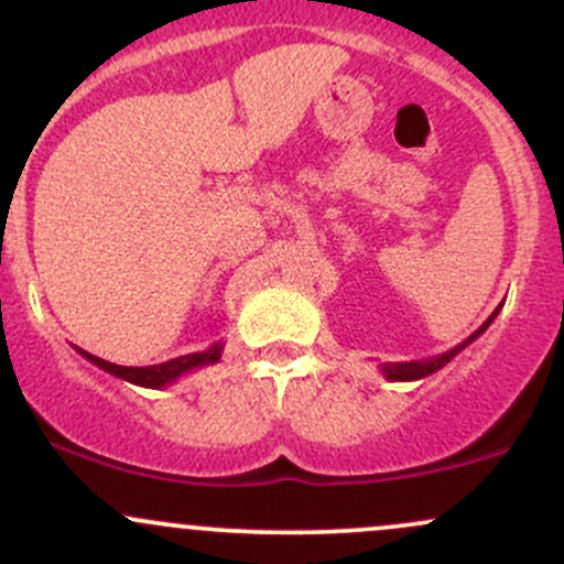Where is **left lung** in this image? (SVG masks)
<instances>
[{
    "label": "left lung",
    "mask_w": 564,
    "mask_h": 564,
    "mask_svg": "<svg viewBox=\"0 0 564 564\" xmlns=\"http://www.w3.org/2000/svg\"><path fill=\"white\" fill-rule=\"evenodd\" d=\"M501 307H503V302L498 304V307L494 310V315H490V318L485 321L482 326L477 328V332L469 336V339H464L462 345H456V347H453V349H448V352L437 355V358H426V360H408V364H379V368H381V377H384V379H390V381H416V379H424V377H430V373L440 371V368H443L445 364H451V360L456 358V355L462 352L464 347H469L471 341L477 339V336L485 334V328H488L490 323L496 321L498 310H501Z\"/></svg>",
    "instance_id": "left-lung-1"
}]
</instances>
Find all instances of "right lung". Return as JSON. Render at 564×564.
Instances as JSON below:
<instances>
[{
  "label": "right lung",
  "instance_id": "right-lung-1",
  "mask_svg": "<svg viewBox=\"0 0 564 564\" xmlns=\"http://www.w3.org/2000/svg\"><path fill=\"white\" fill-rule=\"evenodd\" d=\"M223 341H215L209 349H204V352H191V355H180V358L174 360H166V364H159V366H116V364H108V360L97 358V355H89L87 349H79L76 347V352L82 355V358H87L89 364H95L97 368H102V371L113 373V377L129 381V384H138V387H148V390H161V387H170L177 381L180 377H185V373L196 371V368H204V366H212L217 364L219 358H223Z\"/></svg>",
  "mask_w": 564,
  "mask_h": 564
}]
</instances>
